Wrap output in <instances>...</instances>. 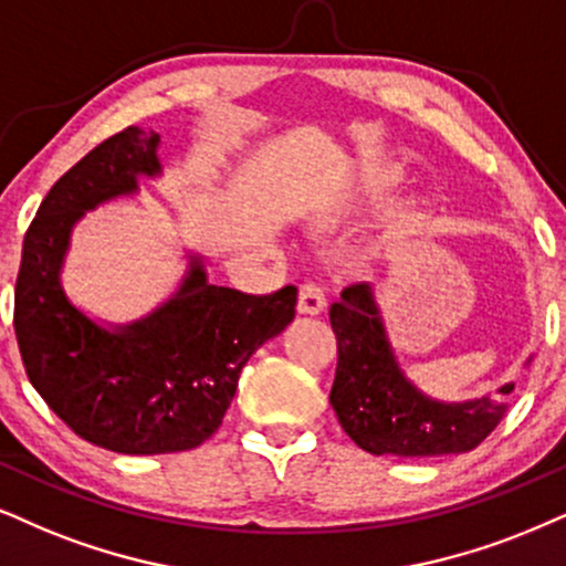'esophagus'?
<instances>
[{"label":"esophagus","mask_w":566,"mask_h":566,"mask_svg":"<svg viewBox=\"0 0 566 566\" xmlns=\"http://www.w3.org/2000/svg\"><path fill=\"white\" fill-rule=\"evenodd\" d=\"M325 310V291L315 281L298 285V312L304 315H319Z\"/></svg>","instance_id":"esophagus-1"}]
</instances>
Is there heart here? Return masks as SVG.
Here are the masks:
<instances>
[{"label":"heart","instance_id":"1","mask_svg":"<svg viewBox=\"0 0 566 566\" xmlns=\"http://www.w3.org/2000/svg\"><path fill=\"white\" fill-rule=\"evenodd\" d=\"M394 180H396L394 176H382V178L378 180V186H380V188H382V186H390V184H394Z\"/></svg>","mask_w":566,"mask_h":566}]
</instances>
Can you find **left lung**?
I'll use <instances>...</instances> for the list:
<instances>
[{
  "mask_svg": "<svg viewBox=\"0 0 566 566\" xmlns=\"http://www.w3.org/2000/svg\"><path fill=\"white\" fill-rule=\"evenodd\" d=\"M331 325L338 344L331 403L340 428L359 449L396 457H441L472 451L496 430L509 411L514 386L499 399L441 403L422 396L403 378L382 331L373 289L352 283L331 304Z\"/></svg>",
  "mask_w": 566,
  "mask_h": 566,
  "instance_id": "obj_1",
  "label": "left lung"
}]
</instances>
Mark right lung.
Listing matches in <instances>:
<instances>
[{"label":"right lung","mask_w":566,"mask_h":566,"mask_svg":"<svg viewBox=\"0 0 566 566\" xmlns=\"http://www.w3.org/2000/svg\"><path fill=\"white\" fill-rule=\"evenodd\" d=\"M159 136L128 125L62 176L23 241L15 336L31 386L83 441L117 453L197 449L222 424L239 375L264 340L294 319L296 285L272 294L212 285L193 260L170 302L104 331L60 285L70 228L86 209L157 176Z\"/></svg>","instance_id":"obj_1"}]
</instances>
